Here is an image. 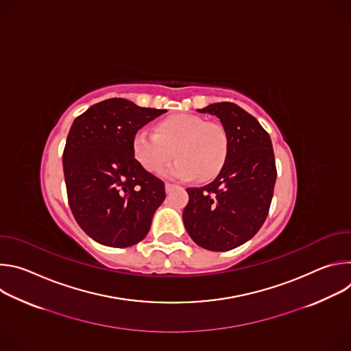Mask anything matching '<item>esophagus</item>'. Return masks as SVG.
<instances>
[{"instance_id":"34e87169","label":"esophagus","mask_w":351,"mask_h":351,"mask_svg":"<svg viewBox=\"0 0 351 351\" xmlns=\"http://www.w3.org/2000/svg\"><path fill=\"white\" fill-rule=\"evenodd\" d=\"M173 187H176V184L169 183V182H167V183H165V190H167V191H171Z\"/></svg>"}]
</instances>
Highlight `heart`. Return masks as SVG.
Segmentation results:
<instances>
[{
    "instance_id": "heart-1",
    "label": "heart",
    "mask_w": 351,
    "mask_h": 351,
    "mask_svg": "<svg viewBox=\"0 0 351 351\" xmlns=\"http://www.w3.org/2000/svg\"><path fill=\"white\" fill-rule=\"evenodd\" d=\"M133 154L149 173L161 172L173 156L178 160L165 171L168 176H195L199 182H208L228 160L229 134L221 123L193 114H179L160 121L154 134L137 132L133 137Z\"/></svg>"
}]
</instances>
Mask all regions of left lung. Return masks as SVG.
<instances>
[{
	"label": "left lung",
	"instance_id": "obj_1",
	"mask_svg": "<svg viewBox=\"0 0 351 351\" xmlns=\"http://www.w3.org/2000/svg\"><path fill=\"white\" fill-rule=\"evenodd\" d=\"M198 111L219 118L229 134V154L215 180L187 189L183 222L198 245L228 252L252 239L268 217L278 175L274 148L258 121L233 103Z\"/></svg>",
	"mask_w": 351,
	"mask_h": 351
}]
</instances>
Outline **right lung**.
Returning <instances> with one entry per match:
<instances>
[{
	"label": "right lung",
	"instance_id": "right-lung-1",
	"mask_svg": "<svg viewBox=\"0 0 351 351\" xmlns=\"http://www.w3.org/2000/svg\"><path fill=\"white\" fill-rule=\"evenodd\" d=\"M165 112L110 98L75 119L62 154L68 202L95 241L122 248L148 233L165 199V183L137 162L133 137Z\"/></svg>",
	"mask_w": 351,
	"mask_h": 351
}]
</instances>
